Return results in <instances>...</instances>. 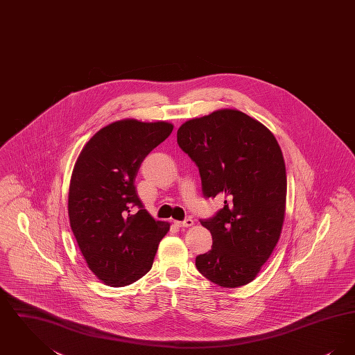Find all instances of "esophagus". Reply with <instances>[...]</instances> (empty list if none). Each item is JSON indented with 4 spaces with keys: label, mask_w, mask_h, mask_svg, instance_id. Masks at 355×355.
<instances>
[{
    "label": "esophagus",
    "mask_w": 355,
    "mask_h": 355,
    "mask_svg": "<svg viewBox=\"0 0 355 355\" xmlns=\"http://www.w3.org/2000/svg\"><path fill=\"white\" fill-rule=\"evenodd\" d=\"M193 225H194V220H191V218H186V220L177 222V226H178V227H190V226H193Z\"/></svg>",
    "instance_id": "obj_1"
}]
</instances>
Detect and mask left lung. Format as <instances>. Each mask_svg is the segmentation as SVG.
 Instances as JSON below:
<instances>
[{"mask_svg": "<svg viewBox=\"0 0 355 355\" xmlns=\"http://www.w3.org/2000/svg\"><path fill=\"white\" fill-rule=\"evenodd\" d=\"M177 142L198 166L203 197L225 203L214 217L200 220L213 246L196 258L197 270L218 286H243L281 236L286 205L281 148L266 126L233 109L186 121Z\"/></svg>", "mask_w": 355, "mask_h": 355, "instance_id": "1", "label": "left lung"}]
</instances>
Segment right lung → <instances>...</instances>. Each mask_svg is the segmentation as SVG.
<instances>
[{"label": "right lung", "instance_id": "add662e5", "mask_svg": "<svg viewBox=\"0 0 355 355\" xmlns=\"http://www.w3.org/2000/svg\"><path fill=\"white\" fill-rule=\"evenodd\" d=\"M173 130L168 122H113L90 138L69 186L71 232L89 269L110 286H128L152 269L168 222L155 220L138 197L145 157Z\"/></svg>", "mask_w": 355, "mask_h": 355}]
</instances>
